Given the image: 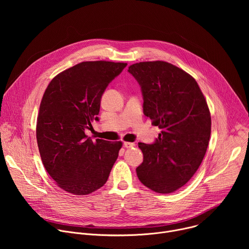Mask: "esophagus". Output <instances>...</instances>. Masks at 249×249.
<instances>
[{
  "mask_svg": "<svg viewBox=\"0 0 249 249\" xmlns=\"http://www.w3.org/2000/svg\"><path fill=\"white\" fill-rule=\"evenodd\" d=\"M124 147L126 148V149H131V148H133V147H135V144L134 143H130V142H124Z\"/></svg>",
  "mask_w": 249,
  "mask_h": 249,
  "instance_id": "esophagus-1",
  "label": "esophagus"
}]
</instances>
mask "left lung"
<instances>
[{"mask_svg": "<svg viewBox=\"0 0 249 249\" xmlns=\"http://www.w3.org/2000/svg\"><path fill=\"white\" fill-rule=\"evenodd\" d=\"M141 87L143 111L161 131L153 144L139 143L144 160L136 168L140 181L155 192L181 188L199 168L211 135V115L197 82L163 61L131 65Z\"/></svg>", "mask_w": 249, "mask_h": 249, "instance_id": "obj_1", "label": "left lung"}]
</instances>
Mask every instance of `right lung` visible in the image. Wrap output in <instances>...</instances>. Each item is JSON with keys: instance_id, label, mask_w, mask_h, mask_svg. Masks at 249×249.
<instances>
[{"instance_id": "right-lung-1", "label": "right lung", "mask_w": 249, "mask_h": 249, "mask_svg": "<svg viewBox=\"0 0 249 249\" xmlns=\"http://www.w3.org/2000/svg\"><path fill=\"white\" fill-rule=\"evenodd\" d=\"M127 66L107 61L82 62L57 75L39 107L36 139L44 167L57 185L87 195L107 181L121 142L86 135L98 121L101 96Z\"/></svg>"}]
</instances>
